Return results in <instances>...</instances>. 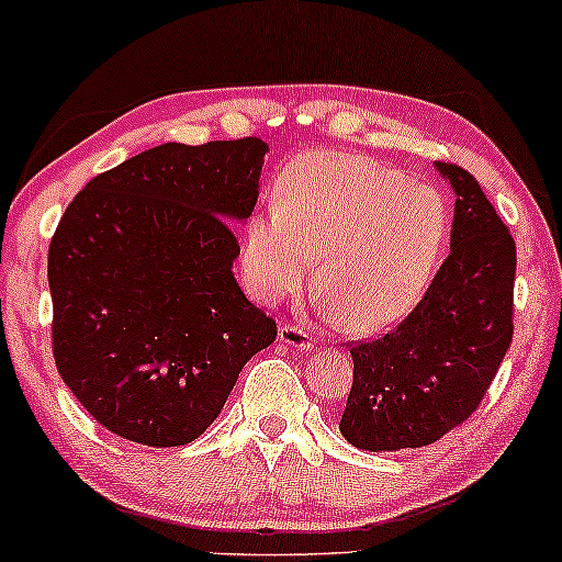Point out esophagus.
Segmentation results:
<instances>
[{
    "label": "esophagus",
    "instance_id": "34e87169",
    "mask_svg": "<svg viewBox=\"0 0 562 562\" xmlns=\"http://www.w3.org/2000/svg\"><path fill=\"white\" fill-rule=\"evenodd\" d=\"M279 340L283 346L296 348V351H312V335L299 325H283L279 330Z\"/></svg>",
    "mask_w": 562,
    "mask_h": 562
}]
</instances>
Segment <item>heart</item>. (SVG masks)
<instances>
[{
	"mask_svg": "<svg viewBox=\"0 0 562 562\" xmlns=\"http://www.w3.org/2000/svg\"><path fill=\"white\" fill-rule=\"evenodd\" d=\"M447 203L431 186L348 151H310L286 167L276 209L247 222L245 283L276 304L315 291L353 333H376L418 302L447 239Z\"/></svg>",
	"mask_w": 562,
	"mask_h": 562,
	"instance_id": "obj_1",
	"label": "heart"
}]
</instances>
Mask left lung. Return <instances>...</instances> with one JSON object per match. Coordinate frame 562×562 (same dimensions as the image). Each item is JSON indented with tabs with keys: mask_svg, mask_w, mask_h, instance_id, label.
Returning a JSON list of instances; mask_svg holds the SVG:
<instances>
[{
	"mask_svg": "<svg viewBox=\"0 0 562 562\" xmlns=\"http://www.w3.org/2000/svg\"><path fill=\"white\" fill-rule=\"evenodd\" d=\"M436 170L457 195L451 252L395 330L351 348L353 387L340 434L356 449H418L454 431L512 346V232L468 170L447 162Z\"/></svg>",
	"mask_w": 562,
	"mask_h": 562,
	"instance_id": "1",
	"label": "left lung"
}]
</instances>
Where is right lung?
<instances>
[{
  "mask_svg": "<svg viewBox=\"0 0 562 562\" xmlns=\"http://www.w3.org/2000/svg\"><path fill=\"white\" fill-rule=\"evenodd\" d=\"M268 144L167 142L92 178L48 247L54 359L87 413L144 447H183L222 413L276 323L232 273V224Z\"/></svg>",
  "mask_w": 562,
  "mask_h": 562,
  "instance_id": "obj_1",
  "label": "right lung"
}]
</instances>
